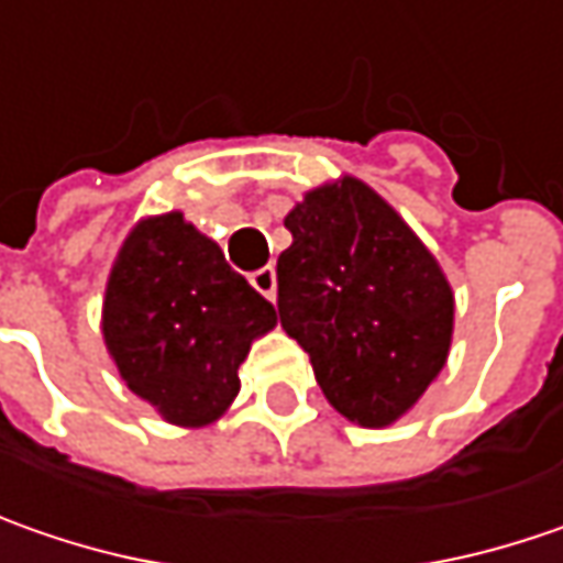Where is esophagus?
I'll list each match as a JSON object with an SVG mask.
<instances>
[{"label":"esophagus","mask_w":563,"mask_h":563,"mask_svg":"<svg viewBox=\"0 0 563 563\" xmlns=\"http://www.w3.org/2000/svg\"><path fill=\"white\" fill-rule=\"evenodd\" d=\"M249 280H252V286H255L257 292H261V296H267L271 302L277 299V271H274V267H257Z\"/></svg>","instance_id":"obj_1"}]
</instances>
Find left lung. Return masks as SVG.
Here are the masks:
<instances>
[{
  "label": "left lung",
  "mask_w": 563,
  "mask_h": 563,
  "mask_svg": "<svg viewBox=\"0 0 563 563\" xmlns=\"http://www.w3.org/2000/svg\"><path fill=\"white\" fill-rule=\"evenodd\" d=\"M283 330L311 358L336 412L365 428L397 422L448 362L453 292L397 210L358 179L308 191L283 220Z\"/></svg>",
  "instance_id": "obj_1"
}]
</instances>
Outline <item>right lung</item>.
Listing matches in <instances>:
<instances>
[{"label":"right lung","mask_w":563,"mask_h":563,"mask_svg":"<svg viewBox=\"0 0 563 563\" xmlns=\"http://www.w3.org/2000/svg\"><path fill=\"white\" fill-rule=\"evenodd\" d=\"M274 306L183 213L137 223L107 283L103 336L129 390L176 426H208L239 394Z\"/></svg>","instance_id":"add662e5"}]
</instances>
